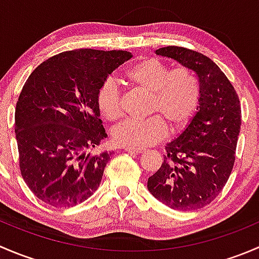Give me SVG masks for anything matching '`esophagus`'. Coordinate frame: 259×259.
Masks as SVG:
<instances>
[{
  "mask_svg": "<svg viewBox=\"0 0 259 259\" xmlns=\"http://www.w3.org/2000/svg\"><path fill=\"white\" fill-rule=\"evenodd\" d=\"M125 151H127V153H132V154H142L144 153V149L142 148H130V146H127V148H125Z\"/></svg>",
  "mask_w": 259,
  "mask_h": 259,
  "instance_id": "1",
  "label": "esophagus"
}]
</instances>
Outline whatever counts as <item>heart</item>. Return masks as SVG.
Segmentation results:
<instances>
[{
	"label": "heart",
	"instance_id": "heart-1",
	"mask_svg": "<svg viewBox=\"0 0 259 259\" xmlns=\"http://www.w3.org/2000/svg\"><path fill=\"white\" fill-rule=\"evenodd\" d=\"M135 86L150 94L148 114L144 120H125L114 127L116 144L144 148L165 137V125L171 133L184 129L197 113L200 100V85L192 70L168 65L154 57L140 60L125 74ZM96 104L105 119L115 121L121 116L120 93L116 83L108 80L99 88Z\"/></svg>",
	"mask_w": 259,
	"mask_h": 259
}]
</instances>
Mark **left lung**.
I'll return each mask as SVG.
<instances>
[{
	"mask_svg": "<svg viewBox=\"0 0 259 259\" xmlns=\"http://www.w3.org/2000/svg\"><path fill=\"white\" fill-rule=\"evenodd\" d=\"M155 54L194 71L200 100L189 124L165 145L166 155L149 177L148 189L171 209H199L218 197L233 169L242 124L239 99L223 71L203 54L178 46Z\"/></svg>",
	"mask_w": 259,
	"mask_h": 259,
	"instance_id": "1",
	"label": "left lung"
}]
</instances>
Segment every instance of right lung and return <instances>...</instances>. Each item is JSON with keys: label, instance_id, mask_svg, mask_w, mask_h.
<instances>
[{"label": "right lung", "instance_id": "obj_1", "mask_svg": "<svg viewBox=\"0 0 259 259\" xmlns=\"http://www.w3.org/2000/svg\"><path fill=\"white\" fill-rule=\"evenodd\" d=\"M132 57L120 50H72L50 57L28 76L16 104L15 133L21 176L38 199L74 207L98 189L111 153H88L108 137L96 94Z\"/></svg>", "mask_w": 259, "mask_h": 259}]
</instances>
